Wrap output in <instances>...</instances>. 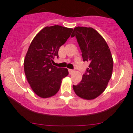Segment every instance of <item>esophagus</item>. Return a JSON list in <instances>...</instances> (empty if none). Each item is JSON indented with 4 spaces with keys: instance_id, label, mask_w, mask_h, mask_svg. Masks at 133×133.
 Wrapping results in <instances>:
<instances>
[{
    "instance_id": "1",
    "label": "esophagus",
    "mask_w": 133,
    "mask_h": 133,
    "mask_svg": "<svg viewBox=\"0 0 133 133\" xmlns=\"http://www.w3.org/2000/svg\"><path fill=\"white\" fill-rule=\"evenodd\" d=\"M68 72H69L70 74H72L74 72V70H72V69H68Z\"/></svg>"
}]
</instances>
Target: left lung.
Segmentation results:
<instances>
[{
    "instance_id": "1",
    "label": "left lung",
    "mask_w": 133,
    "mask_h": 133,
    "mask_svg": "<svg viewBox=\"0 0 133 133\" xmlns=\"http://www.w3.org/2000/svg\"><path fill=\"white\" fill-rule=\"evenodd\" d=\"M76 36L83 61L89 63L79 83L73 85L76 95L87 100L95 99L105 90L112 76L113 59L103 37L92 28L76 27L71 37Z\"/></svg>"
}]
</instances>
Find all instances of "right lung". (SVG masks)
Masks as SVG:
<instances>
[{"label":"right lung","instance_id":"right-lung-1","mask_svg":"<svg viewBox=\"0 0 133 133\" xmlns=\"http://www.w3.org/2000/svg\"><path fill=\"white\" fill-rule=\"evenodd\" d=\"M72 31L59 25L46 26L35 35L29 46L24 61V73L33 91L41 98L54 96L61 80L68 75L67 68H57L52 63Z\"/></svg>","mask_w":133,"mask_h":133}]
</instances>
